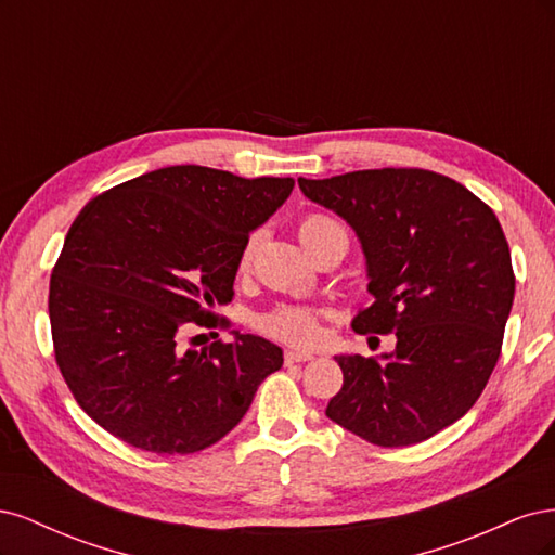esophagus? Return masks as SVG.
Segmentation results:
<instances>
[{"instance_id":"34e87169","label":"esophagus","mask_w":555,"mask_h":555,"mask_svg":"<svg viewBox=\"0 0 555 555\" xmlns=\"http://www.w3.org/2000/svg\"><path fill=\"white\" fill-rule=\"evenodd\" d=\"M306 361H312L310 351H300V349H287V351H284V365L306 363Z\"/></svg>"}]
</instances>
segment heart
<instances>
[{"label":"heart","instance_id":"b5f03b06","mask_svg":"<svg viewBox=\"0 0 555 555\" xmlns=\"http://www.w3.org/2000/svg\"><path fill=\"white\" fill-rule=\"evenodd\" d=\"M335 229H343V227L338 222H333L331 217L310 215L298 224V236H300V243L308 245L314 238L322 236V233L335 231ZM255 247H257L255 236H249L243 243L241 257H238L241 271H245V268L251 263ZM257 326L261 333L268 335V338L292 343V345H314L319 338H322V314L306 306H292V304L275 306L273 310L257 317Z\"/></svg>","mask_w":555,"mask_h":555}]
</instances>
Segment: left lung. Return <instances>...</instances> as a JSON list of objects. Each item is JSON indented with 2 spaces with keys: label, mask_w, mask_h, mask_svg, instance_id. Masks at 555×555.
<instances>
[{
  "label": "left lung",
  "mask_w": 555,
  "mask_h": 555,
  "mask_svg": "<svg viewBox=\"0 0 555 555\" xmlns=\"http://www.w3.org/2000/svg\"><path fill=\"white\" fill-rule=\"evenodd\" d=\"M314 204L357 231L373 306L357 333H396L382 361L335 357L343 389L326 416L377 447L433 438L475 405L502 349L516 278L495 212L426 169L298 178Z\"/></svg>",
  "instance_id": "obj_1"
}]
</instances>
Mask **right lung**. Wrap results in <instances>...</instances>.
Here are the masks:
<instances>
[{
    "instance_id": "1",
    "label": "right lung",
    "mask_w": 555,
    "mask_h": 555,
    "mask_svg": "<svg viewBox=\"0 0 555 555\" xmlns=\"http://www.w3.org/2000/svg\"><path fill=\"white\" fill-rule=\"evenodd\" d=\"M292 190V178L184 164L117 184L78 212L48 314L60 373L104 430L143 451L194 453L245 416L282 349L236 331L231 343H184L201 338H188L196 328H229L212 308L231 304L243 243Z\"/></svg>"
}]
</instances>
